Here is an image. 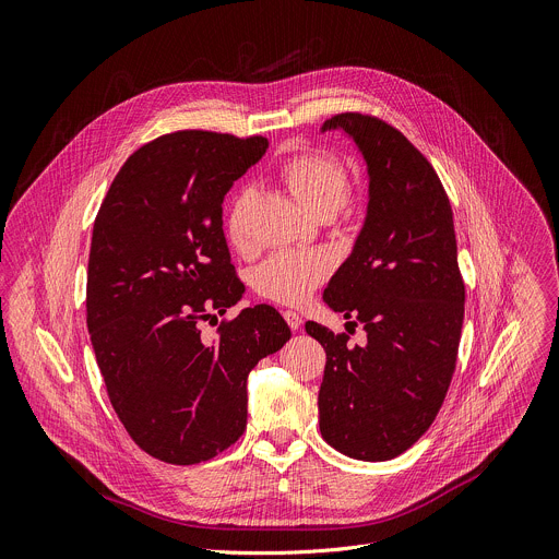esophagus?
Instances as JSON below:
<instances>
[{
  "label": "esophagus",
  "mask_w": 559,
  "mask_h": 559,
  "mask_svg": "<svg viewBox=\"0 0 559 559\" xmlns=\"http://www.w3.org/2000/svg\"><path fill=\"white\" fill-rule=\"evenodd\" d=\"M284 319H286V323L290 325V330H299V328H301V317H299V312H295V310H284Z\"/></svg>",
  "instance_id": "34e87169"
}]
</instances>
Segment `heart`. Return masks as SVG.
<instances>
[{
    "label": "heart",
    "instance_id": "b5f03b06",
    "mask_svg": "<svg viewBox=\"0 0 559 559\" xmlns=\"http://www.w3.org/2000/svg\"><path fill=\"white\" fill-rule=\"evenodd\" d=\"M280 178L290 195L312 215H334L350 195L348 169L325 152H301L284 160ZM231 247L247 249V200H238L227 217ZM330 262L321 253L282 251L264 260L255 273V288L277 304H304L325 282Z\"/></svg>",
    "mask_w": 559,
    "mask_h": 559
}]
</instances>
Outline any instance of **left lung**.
Instances as JSON below:
<instances>
[{
    "label": "left lung",
    "instance_id": "left-lung-1",
    "mask_svg": "<svg viewBox=\"0 0 559 559\" xmlns=\"http://www.w3.org/2000/svg\"><path fill=\"white\" fill-rule=\"evenodd\" d=\"M344 130L361 150L370 200L350 258L323 301L364 323L366 346L308 321L325 350L319 429L357 461H390L433 423L450 390L465 317L454 213L429 160L385 121L344 111L321 128Z\"/></svg>",
    "mask_w": 559,
    "mask_h": 559
}]
</instances>
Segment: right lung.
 I'll list each match as a JSON object with an SVG mask.
<instances>
[{"label":"right lung","mask_w":559,"mask_h":559,"mask_svg":"<svg viewBox=\"0 0 559 559\" xmlns=\"http://www.w3.org/2000/svg\"><path fill=\"white\" fill-rule=\"evenodd\" d=\"M269 147L204 130L136 150L94 219L87 330L111 407L143 452L169 465L211 461L247 429V377L290 328L266 304L202 323L240 301L222 200Z\"/></svg>","instance_id":"right-lung-1"}]
</instances>
